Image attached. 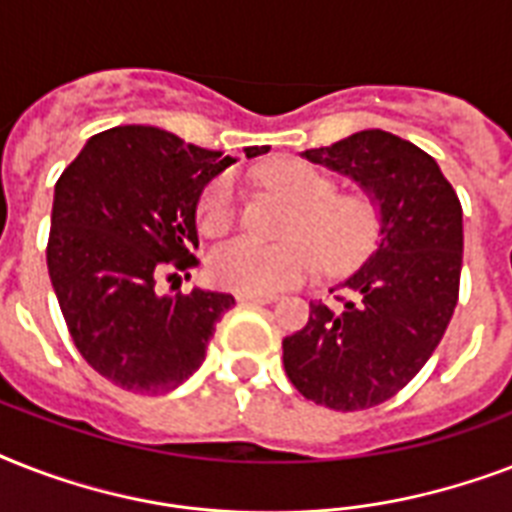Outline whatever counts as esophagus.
Instances as JSON below:
<instances>
[{
	"instance_id": "34e87169",
	"label": "esophagus",
	"mask_w": 512,
	"mask_h": 512,
	"mask_svg": "<svg viewBox=\"0 0 512 512\" xmlns=\"http://www.w3.org/2000/svg\"><path fill=\"white\" fill-rule=\"evenodd\" d=\"M241 305H268V303H276V295H247V292H239L236 295Z\"/></svg>"
}]
</instances>
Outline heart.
<instances>
[{
  "label": "heart",
  "instance_id": "1",
  "mask_svg": "<svg viewBox=\"0 0 512 512\" xmlns=\"http://www.w3.org/2000/svg\"><path fill=\"white\" fill-rule=\"evenodd\" d=\"M268 180L295 204L284 244L233 239L209 257L215 284L247 295H273L300 284L319 268L348 271L374 247L380 215L364 191L335 193V180L300 159H284L268 170ZM239 215V188L231 175L209 185L199 209L201 231L223 236Z\"/></svg>",
  "mask_w": 512,
  "mask_h": 512
}]
</instances>
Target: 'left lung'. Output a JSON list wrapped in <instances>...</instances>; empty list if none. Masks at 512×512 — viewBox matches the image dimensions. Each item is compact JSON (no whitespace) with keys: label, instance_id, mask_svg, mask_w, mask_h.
I'll use <instances>...</instances> for the list:
<instances>
[{"label":"left lung","instance_id":"left-lung-1","mask_svg":"<svg viewBox=\"0 0 512 512\" xmlns=\"http://www.w3.org/2000/svg\"><path fill=\"white\" fill-rule=\"evenodd\" d=\"M305 159L356 180L377 204L380 241L335 308L311 303L284 337V369L305 398L337 412L388 401L420 372L457 308L462 207L430 154L385 130H364Z\"/></svg>","mask_w":512,"mask_h":512}]
</instances>
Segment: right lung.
Wrapping results in <instances>:
<instances>
[{
    "mask_svg": "<svg viewBox=\"0 0 512 512\" xmlns=\"http://www.w3.org/2000/svg\"><path fill=\"white\" fill-rule=\"evenodd\" d=\"M247 156L268 146L244 148ZM236 159L159 127L98 132L55 183L47 271L76 350L132 393H167L204 361L233 295L193 287L159 295L162 279L199 260L201 193Z\"/></svg>",
    "mask_w": 512,
    "mask_h": 512,
    "instance_id": "right-lung-1",
    "label": "right lung"
}]
</instances>
